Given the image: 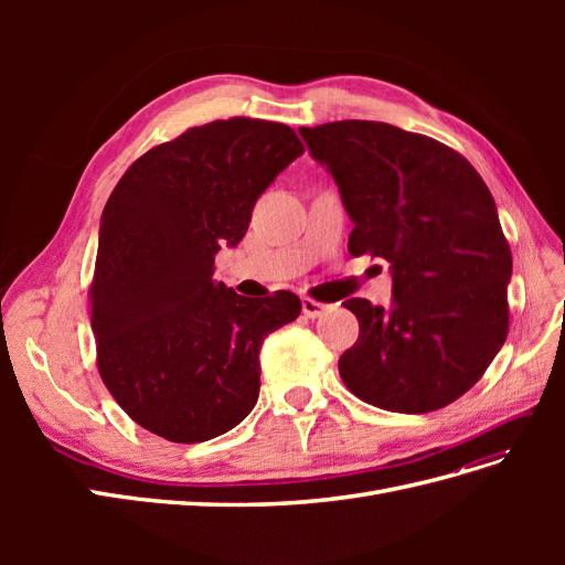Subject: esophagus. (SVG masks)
Instances as JSON below:
<instances>
[{"label": "esophagus", "mask_w": 565, "mask_h": 565, "mask_svg": "<svg viewBox=\"0 0 565 565\" xmlns=\"http://www.w3.org/2000/svg\"><path fill=\"white\" fill-rule=\"evenodd\" d=\"M324 309H328V306L324 303H320V301H316V299H311V297H303L301 299V313L306 316V318H318V316H322L324 313Z\"/></svg>", "instance_id": "obj_1"}]
</instances>
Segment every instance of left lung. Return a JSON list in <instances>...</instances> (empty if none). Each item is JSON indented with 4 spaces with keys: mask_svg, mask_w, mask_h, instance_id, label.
<instances>
[{
    "mask_svg": "<svg viewBox=\"0 0 565 565\" xmlns=\"http://www.w3.org/2000/svg\"><path fill=\"white\" fill-rule=\"evenodd\" d=\"M299 134L353 221L349 252L391 264L393 306L349 299L361 334L339 374L391 413H434L467 393L509 330L511 249L481 174L424 134L344 119Z\"/></svg>",
    "mask_w": 565,
    "mask_h": 565,
    "instance_id": "8db88e82",
    "label": "left lung"
}]
</instances>
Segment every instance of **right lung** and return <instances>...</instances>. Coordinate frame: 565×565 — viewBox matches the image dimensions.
Returning <instances> with one entry per match:
<instances>
[{
  "label": "right lung",
  "instance_id": "1",
  "mask_svg": "<svg viewBox=\"0 0 565 565\" xmlns=\"http://www.w3.org/2000/svg\"><path fill=\"white\" fill-rule=\"evenodd\" d=\"M303 152L280 122L231 117L136 160L110 193L89 287L100 380L125 413L172 443L231 431L259 398L264 339L292 322V292L264 299L212 280L259 195Z\"/></svg>",
  "mask_w": 565,
  "mask_h": 565
}]
</instances>
